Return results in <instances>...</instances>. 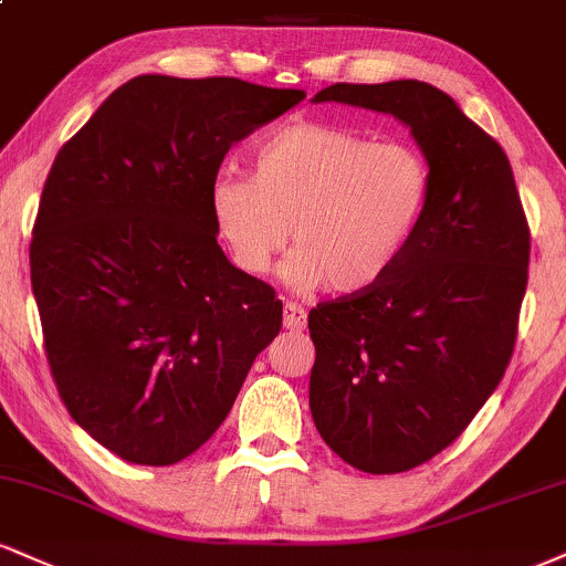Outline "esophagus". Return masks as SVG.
<instances>
[{
    "mask_svg": "<svg viewBox=\"0 0 566 566\" xmlns=\"http://www.w3.org/2000/svg\"><path fill=\"white\" fill-rule=\"evenodd\" d=\"M305 324H308V313H305L303 305L292 301L284 303V329L301 332L305 329Z\"/></svg>",
    "mask_w": 566,
    "mask_h": 566,
    "instance_id": "obj_1",
    "label": "esophagus"
}]
</instances>
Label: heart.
Wrapping results in <instances>:
<instances>
[{"label":"heart","instance_id":"1","mask_svg":"<svg viewBox=\"0 0 566 566\" xmlns=\"http://www.w3.org/2000/svg\"><path fill=\"white\" fill-rule=\"evenodd\" d=\"M430 189V166L413 147L290 120L255 145L253 176H216L208 206L244 274H269L292 234L297 250L282 269L292 290L358 295L406 253Z\"/></svg>","mask_w":566,"mask_h":566}]
</instances>
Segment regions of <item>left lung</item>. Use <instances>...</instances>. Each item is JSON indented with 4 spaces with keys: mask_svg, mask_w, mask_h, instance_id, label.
Returning a JSON list of instances; mask_svg holds the SVG:
<instances>
[{
    "mask_svg": "<svg viewBox=\"0 0 566 566\" xmlns=\"http://www.w3.org/2000/svg\"><path fill=\"white\" fill-rule=\"evenodd\" d=\"M313 102L411 128L432 189L377 287L308 313V403L326 446L369 474L413 469L467 430L512 358L530 229L499 142L424 81L332 84Z\"/></svg>",
    "mask_w": 566,
    "mask_h": 566,
    "instance_id": "8db88e82",
    "label": "left lung"
}]
</instances>
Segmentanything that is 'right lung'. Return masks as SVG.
Returning <instances> with one entry per match:
<instances>
[{
    "mask_svg": "<svg viewBox=\"0 0 566 566\" xmlns=\"http://www.w3.org/2000/svg\"><path fill=\"white\" fill-rule=\"evenodd\" d=\"M303 99L136 76L52 163L31 242L46 358L76 424L128 464L208 442L282 329L274 290L223 255L208 195L229 147Z\"/></svg>",
    "mask_w": 566,
    "mask_h": 566,
    "instance_id": "right-lung-1",
    "label": "right lung"
}]
</instances>
